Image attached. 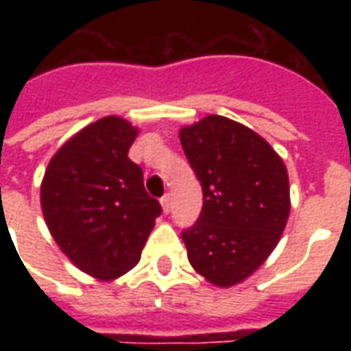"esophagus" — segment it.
I'll return each instance as SVG.
<instances>
[{"label":"esophagus","mask_w":351,"mask_h":351,"mask_svg":"<svg viewBox=\"0 0 351 351\" xmlns=\"http://www.w3.org/2000/svg\"><path fill=\"white\" fill-rule=\"evenodd\" d=\"M161 208H163V213L165 214L171 210V195H169V193H165V195L161 197Z\"/></svg>","instance_id":"esophagus-1"}]
</instances>
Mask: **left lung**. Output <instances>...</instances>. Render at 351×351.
Here are the masks:
<instances>
[{
    "label": "left lung",
    "instance_id": "1",
    "mask_svg": "<svg viewBox=\"0 0 351 351\" xmlns=\"http://www.w3.org/2000/svg\"><path fill=\"white\" fill-rule=\"evenodd\" d=\"M203 186V210L182 241L197 274L216 287L252 276L276 248L289 218V178L256 131L208 114L178 131Z\"/></svg>",
    "mask_w": 351,
    "mask_h": 351
}]
</instances>
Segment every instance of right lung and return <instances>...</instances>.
<instances>
[{"label": "right lung", "instance_id": "1", "mask_svg": "<svg viewBox=\"0 0 351 351\" xmlns=\"http://www.w3.org/2000/svg\"><path fill=\"white\" fill-rule=\"evenodd\" d=\"M137 135L122 116L99 118L52 156L41 182L52 239L77 269L105 282L138 263L161 214L143 171L128 158Z\"/></svg>", "mask_w": 351, "mask_h": 351}]
</instances>
